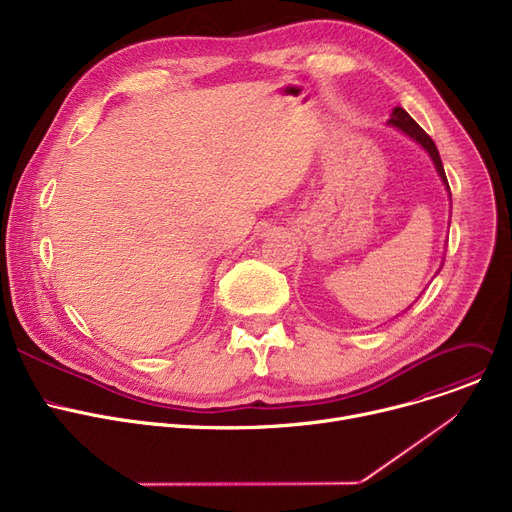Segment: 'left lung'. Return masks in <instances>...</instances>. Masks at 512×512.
Instances as JSON below:
<instances>
[{"label":"left lung","mask_w":512,"mask_h":512,"mask_svg":"<svg viewBox=\"0 0 512 512\" xmlns=\"http://www.w3.org/2000/svg\"><path fill=\"white\" fill-rule=\"evenodd\" d=\"M389 123L395 125V127H399L401 131H405L407 135H410V138H414L418 144H422V148H426V152H428L430 158L434 160V166H436V170H438V175H440L442 183H445L447 189H449V181H447V175H445V168H442V160H440V156H438L436 144L432 142L430 135H428L410 115H407L401 107H395V109H393ZM449 191H451V189H449Z\"/></svg>","instance_id":"8db88e82"}]
</instances>
